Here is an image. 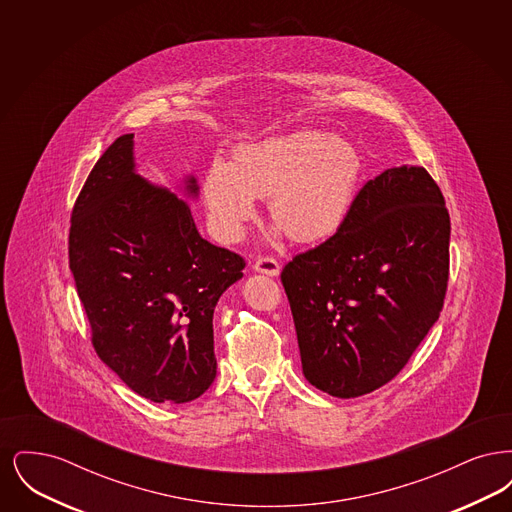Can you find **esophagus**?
I'll return each mask as SVG.
<instances>
[{
    "label": "esophagus",
    "mask_w": 512,
    "mask_h": 512,
    "mask_svg": "<svg viewBox=\"0 0 512 512\" xmlns=\"http://www.w3.org/2000/svg\"><path fill=\"white\" fill-rule=\"evenodd\" d=\"M253 268H255L257 272H261V274H267V276H278V274H280V265H278V261L272 259V257H261V259H257Z\"/></svg>",
    "instance_id": "obj_1"
}]
</instances>
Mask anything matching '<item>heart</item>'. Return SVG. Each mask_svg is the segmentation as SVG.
<instances>
[{"mask_svg": "<svg viewBox=\"0 0 512 512\" xmlns=\"http://www.w3.org/2000/svg\"><path fill=\"white\" fill-rule=\"evenodd\" d=\"M363 176V159L347 140L317 130L244 144L232 163L215 159L203 174L201 197L217 240L236 244L268 197L276 234L317 244L340 232Z\"/></svg>", "mask_w": 512, "mask_h": 512, "instance_id": "obj_1", "label": "heart"}]
</instances>
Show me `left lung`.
<instances>
[{
  "label": "left lung",
  "instance_id": "left-lung-1",
  "mask_svg": "<svg viewBox=\"0 0 512 512\" xmlns=\"http://www.w3.org/2000/svg\"><path fill=\"white\" fill-rule=\"evenodd\" d=\"M451 222L424 167L368 180L332 238L282 270L303 374L351 399L382 388L436 324L449 276Z\"/></svg>",
  "mask_w": 512,
  "mask_h": 512
}]
</instances>
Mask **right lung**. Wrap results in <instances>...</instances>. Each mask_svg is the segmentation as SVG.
Listing matches in <instances>:
<instances>
[{"label":"right lung","instance_id":"obj_1","mask_svg":"<svg viewBox=\"0 0 512 512\" xmlns=\"http://www.w3.org/2000/svg\"><path fill=\"white\" fill-rule=\"evenodd\" d=\"M197 195L194 174L176 194L146 180L134 134H124L74 203L69 265L96 353L153 403H188L213 384V313L244 276L240 255L197 232L190 211Z\"/></svg>","mask_w":512,"mask_h":512}]
</instances>
